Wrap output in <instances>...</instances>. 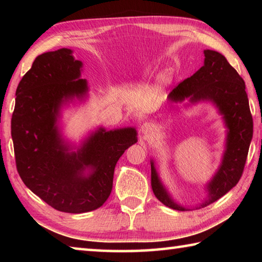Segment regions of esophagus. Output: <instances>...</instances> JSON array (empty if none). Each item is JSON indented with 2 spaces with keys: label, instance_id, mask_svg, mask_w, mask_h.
I'll use <instances>...</instances> for the list:
<instances>
[{
  "label": "esophagus",
  "instance_id": "1",
  "mask_svg": "<svg viewBox=\"0 0 262 262\" xmlns=\"http://www.w3.org/2000/svg\"><path fill=\"white\" fill-rule=\"evenodd\" d=\"M154 129V126L152 123L150 122H145L143 123V126H142V132L144 133V134H149V133H151Z\"/></svg>",
  "mask_w": 262,
  "mask_h": 262
}]
</instances>
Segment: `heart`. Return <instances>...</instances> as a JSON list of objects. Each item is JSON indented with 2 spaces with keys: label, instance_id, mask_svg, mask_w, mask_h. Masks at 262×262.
Listing matches in <instances>:
<instances>
[{
  "label": "heart",
  "instance_id": "1",
  "mask_svg": "<svg viewBox=\"0 0 262 262\" xmlns=\"http://www.w3.org/2000/svg\"><path fill=\"white\" fill-rule=\"evenodd\" d=\"M163 78H164V79H168V74H164Z\"/></svg>",
  "mask_w": 262,
  "mask_h": 262
}]
</instances>
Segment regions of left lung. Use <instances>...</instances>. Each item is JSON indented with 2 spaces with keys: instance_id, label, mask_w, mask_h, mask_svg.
Wrapping results in <instances>:
<instances>
[{
  "instance_id": "1",
  "label": "left lung",
  "mask_w": 262,
  "mask_h": 262,
  "mask_svg": "<svg viewBox=\"0 0 262 262\" xmlns=\"http://www.w3.org/2000/svg\"><path fill=\"white\" fill-rule=\"evenodd\" d=\"M211 100L224 115L229 128L227 150L223 162L209 185V198L199 208L207 207L227 194L238 184L247 159L248 149L253 136V119L245 91V82L237 70L219 52L206 50L205 64L192 76L180 82L170 94V99L181 101ZM152 192L163 205L174 210H186L171 200L158 179L151 163Z\"/></svg>"
}]
</instances>
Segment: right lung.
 <instances>
[{
    "label": "right lung",
    "instance_id": "1",
    "mask_svg": "<svg viewBox=\"0 0 262 262\" xmlns=\"http://www.w3.org/2000/svg\"><path fill=\"white\" fill-rule=\"evenodd\" d=\"M81 67L68 48L35 57L17 86L11 118L16 167L23 183L48 206L70 214L104 205L115 164L137 141L134 128H100L77 152L68 151L55 126L56 115L66 99L86 94ZM86 167L91 171L84 176Z\"/></svg>",
    "mask_w": 262,
    "mask_h": 262
}]
</instances>
